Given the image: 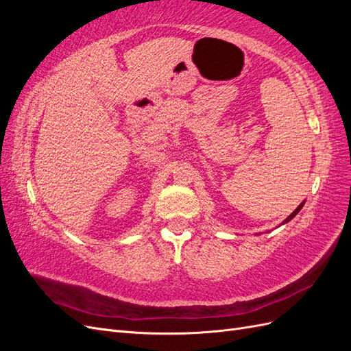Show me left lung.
<instances>
[{
    "label": "left lung",
    "instance_id": "1",
    "mask_svg": "<svg viewBox=\"0 0 351 351\" xmlns=\"http://www.w3.org/2000/svg\"><path fill=\"white\" fill-rule=\"evenodd\" d=\"M304 202H306V200H303V202H302V204H300L299 206H297V208L294 209V212H291V214H290L289 217H287V218H285V219L282 221V224H287V222H290V221H291V219H293V218H294V217H295L297 214H299V212H300V209H302V208H303V205H304ZM282 224H281V226H282Z\"/></svg>",
    "mask_w": 351,
    "mask_h": 351
}]
</instances>
